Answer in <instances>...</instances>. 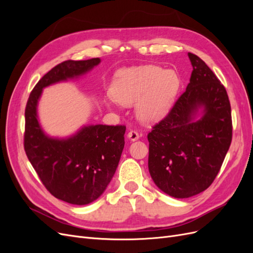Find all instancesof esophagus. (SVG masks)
<instances>
[{"label": "esophagus", "instance_id": "1", "mask_svg": "<svg viewBox=\"0 0 253 253\" xmlns=\"http://www.w3.org/2000/svg\"><path fill=\"white\" fill-rule=\"evenodd\" d=\"M139 134H138V132H136V131H129L128 133H127V138L131 140V141H135V140H137V139H139Z\"/></svg>", "mask_w": 253, "mask_h": 253}]
</instances>
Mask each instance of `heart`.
Returning a JSON list of instances; mask_svg holds the SVG:
<instances>
[{
	"label": "heart",
	"mask_w": 253,
	"mask_h": 253,
	"mask_svg": "<svg viewBox=\"0 0 253 253\" xmlns=\"http://www.w3.org/2000/svg\"><path fill=\"white\" fill-rule=\"evenodd\" d=\"M180 88V78L173 70L157 65L124 68L115 76L111 93L121 104L136 103V114L144 124H156L169 114ZM105 105L112 109V102Z\"/></svg>",
	"instance_id": "heart-1"
}]
</instances>
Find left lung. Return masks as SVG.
I'll return each instance as SVG.
<instances>
[{
  "instance_id": "left-lung-1",
  "label": "left lung",
  "mask_w": 253,
  "mask_h": 253,
  "mask_svg": "<svg viewBox=\"0 0 253 253\" xmlns=\"http://www.w3.org/2000/svg\"><path fill=\"white\" fill-rule=\"evenodd\" d=\"M188 57L193 71L186 91L148 135L151 177L175 198L194 196L211 185L232 139L224 85L200 57Z\"/></svg>"
}]
</instances>
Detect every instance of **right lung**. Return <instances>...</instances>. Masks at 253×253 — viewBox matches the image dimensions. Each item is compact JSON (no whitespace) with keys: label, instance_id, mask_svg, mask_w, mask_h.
I'll list each match as a JSON object with an SVG mask.
<instances>
[{"label":"right lung","instance_id":"add662e5","mask_svg":"<svg viewBox=\"0 0 253 253\" xmlns=\"http://www.w3.org/2000/svg\"><path fill=\"white\" fill-rule=\"evenodd\" d=\"M100 62L94 58L58 64L37 83L26 104V155L49 192L72 205H87L102 195L124 151L126 126L85 125L70 136L53 137L42 127L38 105L45 87L77 80Z\"/></svg>","mask_w":253,"mask_h":253}]
</instances>
